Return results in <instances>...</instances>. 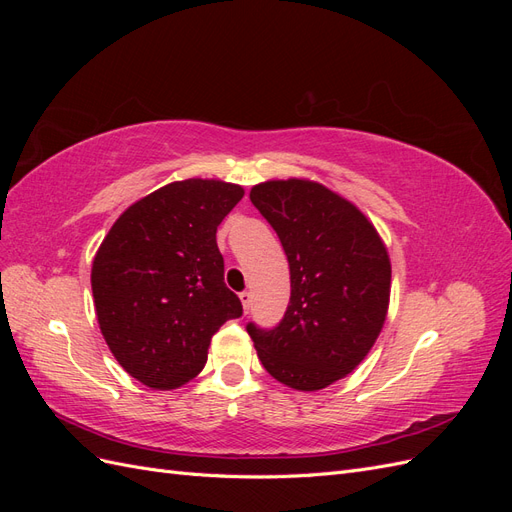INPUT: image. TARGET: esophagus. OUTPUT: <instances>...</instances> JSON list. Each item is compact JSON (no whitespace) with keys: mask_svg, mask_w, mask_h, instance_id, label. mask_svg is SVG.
Wrapping results in <instances>:
<instances>
[{"mask_svg":"<svg viewBox=\"0 0 512 512\" xmlns=\"http://www.w3.org/2000/svg\"><path fill=\"white\" fill-rule=\"evenodd\" d=\"M239 299H241V303H243V309H245V314L250 312V307H252V292H247V290H243L241 294H239Z\"/></svg>","mask_w":512,"mask_h":512,"instance_id":"obj_1","label":"esophagus"}]
</instances>
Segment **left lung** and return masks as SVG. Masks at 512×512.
<instances>
[{
  "label": "left lung",
  "instance_id": "8db88e82",
  "mask_svg": "<svg viewBox=\"0 0 512 512\" xmlns=\"http://www.w3.org/2000/svg\"><path fill=\"white\" fill-rule=\"evenodd\" d=\"M252 205L277 232L290 265V303L273 329L247 322L258 359L297 391H320L359 365L378 339L391 262L376 228L324 185H254Z\"/></svg>",
  "mask_w": 512,
  "mask_h": 512
}]
</instances>
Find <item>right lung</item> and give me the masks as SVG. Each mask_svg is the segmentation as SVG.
I'll return each mask as SVG.
<instances>
[{"label": "right lung", "instance_id": "obj_1", "mask_svg": "<svg viewBox=\"0 0 512 512\" xmlns=\"http://www.w3.org/2000/svg\"><path fill=\"white\" fill-rule=\"evenodd\" d=\"M241 198L235 183H168L123 211L100 245L91 267L100 331L119 365L149 389L196 378L215 331L243 314L215 241Z\"/></svg>", "mask_w": 512, "mask_h": 512}]
</instances>
